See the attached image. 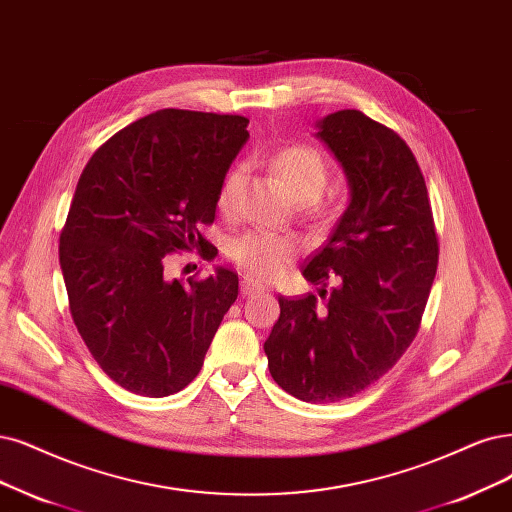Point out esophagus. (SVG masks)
Instances as JSON below:
<instances>
[{
	"instance_id": "1",
	"label": "esophagus",
	"mask_w": 512,
	"mask_h": 512,
	"mask_svg": "<svg viewBox=\"0 0 512 512\" xmlns=\"http://www.w3.org/2000/svg\"><path fill=\"white\" fill-rule=\"evenodd\" d=\"M266 291V287L259 285L257 280H251V278H242L240 280V293L242 297H251V295H257V293H263Z\"/></svg>"
}]
</instances>
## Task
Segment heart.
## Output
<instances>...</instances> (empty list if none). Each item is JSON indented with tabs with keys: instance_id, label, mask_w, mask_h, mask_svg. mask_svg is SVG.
I'll list each match as a JSON object with an SVG mask.
<instances>
[{
	"instance_id": "1",
	"label": "heart",
	"mask_w": 512,
	"mask_h": 512,
	"mask_svg": "<svg viewBox=\"0 0 512 512\" xmlns=\"http://www.w3.org/2000/svg\"><path fill=\"white\" fill-rule=\"evenodd\" d=\"M270 164L299 200L297 204L301 213L312 219H323L329 215V204L320 196L327 185L329 166L318 149L304 143L282 147L272 156ZM240 183V168L230 170L223 177L217 192V208L221 213L230 215L236 211ZM299 253L301 242L297 236L272 230H249L236 236L227 246V255L236 266L257 280H274L282 276Z\"/></svg>"
}]
</instances>
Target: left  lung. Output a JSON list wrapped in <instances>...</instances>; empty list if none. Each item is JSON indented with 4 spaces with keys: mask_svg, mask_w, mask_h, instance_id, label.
Here are the masks:
<instances>
[{
    "mask_svg": "<svg viewBox=\"0 0 512 512\" xmlns=\"http://www.w3.org/2000/svg\"><path fill=\"white\" fill-rule=\"evenodd\" d=\"M342 162L350 204L304 276L320 289L278 297L280 316L263 344L274 382L306 403H337L386 375L418 335L439 263L426 181L409 145L363 111L318 122Z\"/></svg>",
    "mask_w": 512,
    "mask_h": 512,
    "instance_id": "obj_1",
    "label": "left lung"
}]
</instances>
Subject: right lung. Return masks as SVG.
I'll return each mask as SVG.
<instances>
[{"label":"right lung","mask_w":512,"mask_h":512,"mask_svg":"<svg viewBox=\"0 0 512 512\" xmlns=\"http://www.w3.org/2000/svg\"><path fill=\"white\" fill-rule=\"evenodd\" d=\"M244 116L160 109L105 141L75 187L59 259L69 312L94 361L141 396L175 394L200 373L238 274L168 280L166 255L215 246L217 192L249 139Z\"/></svg>","instance_id":"add662e5"}]
</instances>
